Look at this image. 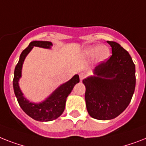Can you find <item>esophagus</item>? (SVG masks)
I'll use <instances>...</instances> for the list:
<instances>
[{
	"instance_id": "1",
	"label": "esophagus",
	"mask_w": 146,
	"mask_h": 146,
	"mask_svg": "<svg viewBox=\"0 0 146 146\" xmlns=\"http://www.w3.org/2000/svg\"><path fill=\"white\" fill-rule=\"evenodd\" d=\"M85 76H86V74H85V73H82H82H79V79H80L81 81H82V80L85 79Z\"/></svg>"
}]
</instances>
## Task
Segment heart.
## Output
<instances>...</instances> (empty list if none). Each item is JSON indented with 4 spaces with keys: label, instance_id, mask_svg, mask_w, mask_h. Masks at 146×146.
<instances>
[{
    "label": "heart",
    "instance_id": "heart-1",
    "mask_svg": "<svg viewBox=\"0 0 146 146\" xmlns=\"http://www.w3.org/2000/svg\"><path fill=\"white\" fill-rule=\"evenodd\" d=\"M97 54V60L98 61H104L107 60L110 56V51L106 46H91L85 48L84 54L87 57L94 56Z\"/></svg>",
    "mask_w": 146,
    "mask_h": 146
}]
</instances>
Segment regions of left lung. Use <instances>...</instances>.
<instances>
[{"label": "left lung", "mask_w": 146, "mask_h": 146, "mask_svg": "<svg viewBox=\"0 0 146 146\" xmlns=\"http://www.w3.org/2000/svg\"><path fill=\"white\" fill-rule=\"evenodd\" d=\"M112 53L106 62L83 79L88 112L98 120H110L124 112L131 103L136 85L135 64L131 55L113 41H107Z\"/></svg>", "instance_id": "obj_1"}]
</instances>
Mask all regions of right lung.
<instances>
[{
	"label": "right lung",
	"mask_w": 146,
	"mask_h": 146,
	"mask_svg": "<svg viewBox=\"0 0 146 146\" xmlns=\"http://www.w3.org/2000/svg\"><path fill=\"white\" fill-rule=\"evenodd\" d=\"M52 43L48 41H32L29 46L22 51L20 54L19 61L15 67L13 78V89L18 103L26 114L38 121H50L61 115L65 108L67 98L72 92L76 84L79 82V75H75L69 81L60 85L44 101L34 104L31 103L23 96L19 85V81L22 76V64L26 56L34 46L50 48Z\"/></svg>",
	"instance_id": "obj_1"
}]
</instances>
